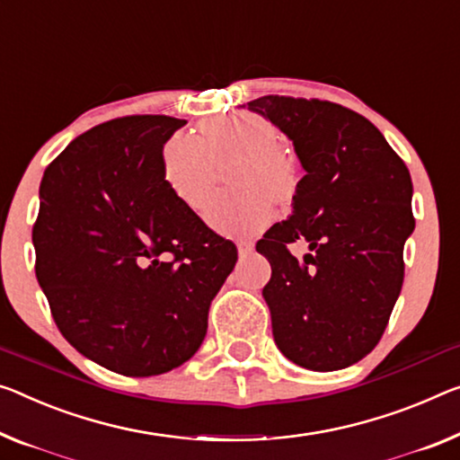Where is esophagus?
Returning a JSON list of instances; mask_svg holds the SVG:
<instances>
[{"label":"esophagus","instance_id":"1","mask_svg":"<svg viewBox=\"0 0 460 460\" xmlns=\"http://www.w3.org/2000/svg\"><path fill=\"white\" fill-rule=\"evenodd\" d=\"M236 249H238V254H240V257H246V254H251V252H252L254 244L251 243V240H240V243L236 244Z\"/></svg>","mask_w":460,"mask_h":460}]
</instances>
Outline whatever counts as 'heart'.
<instances>
[{"mask_svg":"<svg viewBox=\"0 0 460 460\" xmlns=\"http://www.w3.org/2000/svg\"><path fill=\"white\" fill-rule=\"evenodd\" d=\"M281 136L267 119L234 112L211 119L201 136L176 133L162 150V171L168 187L189 208H201L216 164L234 162L228 181L238 189L211 197L203 209L209 228L230 238H251L275 220V199L296 193L298 171L294 160L279 150Z\"/></svg>","mask_w":460,"mask_h":460,"instance_id":"obj_1","label":"heart"}]
</instances>
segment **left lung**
<instances>
[{"instance_id":"8db88e82","label":"left lung","mask_w":460,"mask_h":460,"mask_svg":"<svg viewBox=\"0 0 460 460\" xmlns=\"http://www.w3.org/2000/svg\"><path fill=\"white\" fill-rule=\"evenodd\" d=\"M246 107L292 139L306 172L292 216L257 243L271 263L273 339L302 368H348L376 348L401 294L411 176L383 133L341 104L261 96ZM298 239L309 244L302 260L287 251Z\"/></svg>"}]
</instances>
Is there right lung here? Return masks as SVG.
Wrapping results in <instances>:
<instances>
[{
  "mask_svg": "<svg viewBox=\"0 0 460 460\" xmlns=\"http://www.w3.org/2000/svg\"><path fill=\"white\" fill-rule=\"evenodd\" d=\"M185 123L137 115L92 127L40 181L34 270L53 319L82 356L125 376L195 356L238 259L164 179L162 147Z\"/></svg>",
  "mask_w": 460,
  "mask_h": 460,
  "instance_id": "right-lung-1",
  "label": "right lung"
}]
</instances>
